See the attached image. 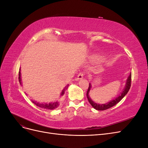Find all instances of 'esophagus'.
Returning <instances> with one entry per match:
<instances>
[{
    "label": "esophagus",
    "mask_w": 148,
    "mask_h": 148,
    "mask_svg": "<svg viewBox=\"0 0 148 148\" xmlns=\"http://www.w3.org/2000/svg\"><path fill=\"white\" fill-rule=\"evenodd\" d=\"M83 76H84V74H83V73H79L78 75V77H77V79H78V80L82 79L83 78Z\"/></svg>",
    "instance_id": "1"
}]
</instances>
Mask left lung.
Returning <instances> with one entry per match:
<instances>
[{
	"label": "left lung",
	"mask_w": 148,
	"mask_h": 148,
	"mask_svg": "<svg viewBox=\"0 0 148 148\" xmlns=\"http://www.w3.org/2000/svg\"><path fill=\"white\" fill-rule=\"evenodd\" d=\"M131 78H132V73H130L129 75L128 78L127 79L126 83H125V88H123L122 92H121L119 96H117V97H115V99L111 100L110 101L105 103V104H97L95 102H94L91 99V97H89V92L90 91L91 89V84L89 83V88L88 89V91L86 93V96H87V98L88 99L89 102L90 103V104L92 106V107H93L94 109H95L96 110H106L108 109L110 107L114 106L115 105H116L119 103L121 100H122L123 98L125 97V96L127 95L128 93L130 88L131 86Z\"/></svg>",
	"instance_id": "left-lung-1"
}]
</instances>
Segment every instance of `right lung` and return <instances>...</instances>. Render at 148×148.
Returning a JSON list of instances; mask_svg holds the SVG:
<instances>
[{
	"mask_svg": "<svg viewBox=\"0 0 148 148\" xmlns=\"http://www.w3.org/2000/svg\"><path fill=\"white\" fill-rule=\"evenodd\" d=\"M19 82L20 84L22 85V82H21V72H20V71H19ZM69 86V84L67 85L66 86H65V88L62 91L61 94H60V96H63L65 94V89H67V88ZM32 102L34 103L35 105H36L37 106L41 107V108H43V109H55L56 108H57L59 106V103L58 101L56 102H50L47 104V103H39V102H37L34 101H32Z\"/></svg>",
	"mask_w": 148,
	"mask_h": 148,
	"instance_id": "right-lung-1",
	"label": "right lung"
}]
</instances>
